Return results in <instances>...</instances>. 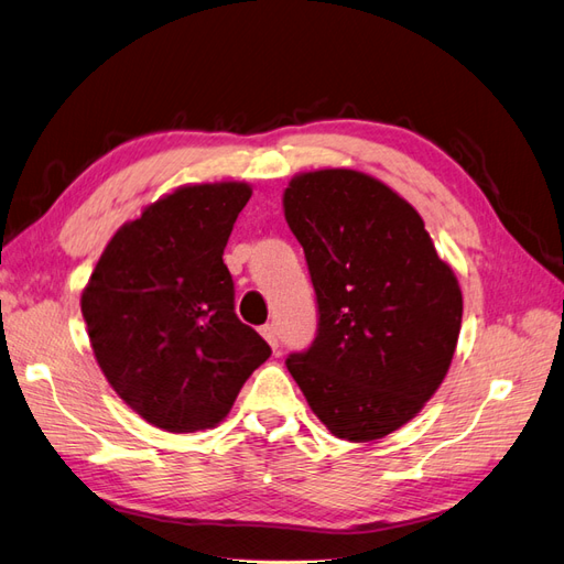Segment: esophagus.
<instances>
[{
  "label": "esophagus",
  "mask_w": 564,
  "mask_h": 564,
  "mask_svg": "<svg viewBox=\"0 0 564 564\" xmlns=\"http://www.w3.org/2000/svg\"><path fill=\"white\" fill-rule=\"evenodd\" d=\"M261 337L272 346V351L280 346V337H278V327L275 325H263L261 327Z\"/></svg>",
  "instance_id": "34e87169"
}]
</instances>
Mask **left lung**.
<instances>
[{
    "mask_svg": "<svg viewBox=\"0 0 564 564\" xmlns=\"http://www.w3.org/2000/svg\"><path fill=\"white\" fill-rule=\"evenodd\" d=\"M317 296V337L286 370L317 420L365 444L413 420L458 346L463 292L420 213L351 169L299 173L282 196Z\"/></svg>",
    "mask_w": 564,
    "mask_h": 564,
    "instance_id": "8db88e82",
    "label": "left lung"
}]
</instances>
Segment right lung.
<instances>
[{
  "label": "right lung",
  "mask_w": 564,
  "mask_h": 564,
  "mask_svg": "<svg viewBox=\"0 0 564 564\" xmlns=\"http://www.w3.org/2000/svg\"><path fill=\"white\" fill-rule=\"evenodd\" d=\"M247 182L185 185L118 227L83 289L80 308L104 377L137 415L189 434L220 424L270 358L235 313L223 251Z\"/></svg>",
  "instance_id": "add662e5"
}]
</instances>
